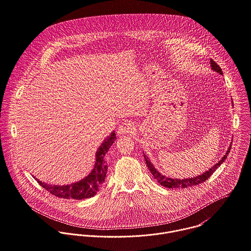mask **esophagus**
Returning a JSON list of instances; mask_svg holds the SVG:
<instances>
[{
  "label": "esophagus",
  "instance_id": "obj_1",
  "mask_svg": "<svg viewBox=\"0 0 251 251\" xmlns=\"http://www.w3.org/2000/svg\"><path fill=\"white\" fill-rule=\"evenodd\" d=\"M134 130H135V126L133 125V123L126 122V123H122L119 126L118 133L119 134H127V133H132Z\"/></svg>",
  "mask_w": 251,
  "mask_h": 251
}]
</instances>
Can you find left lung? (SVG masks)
<instances>
[{
    "mask_svg": "<svg viewBox=\"0 0 251 251\" xmlns=\"http://www.w3.org/2000/svg\"><path fill=\"white\" fill-rule=\"evenodd\" d=\"M210 66H211V69L213 71H215L216 73H219L220 75H223V72H222V69L219 67V65L212 59H210ZM232 143V142H231ZM231 147L232 145L230 144L226 154L222 157V159L217 163L215 164L213 167H210L207 171L198 175V176H194V177H191V178H183V179H178V178H170V177H167L166 175L162 174L160 171H158V169L156 167H154V165L151 163V161L148 159L147 155L143 154L144 155V159H145V163L147 165V167L149 168L150 172L152 173V175L154 176V178L161 184L163 185L164 187L166 188H170V189H173V188H187V187H192V186H195V185H199L202 182H204L205 180H207L211 174L220 167L224 162L225 160L227 159L228 157V154L230 153V150H231Z\"/></svg>",
    "mask_w": 251,
    "mask_h": 251,
    "instance_id": "8db88e82",
    "label": "left lung"
}]
</instances>
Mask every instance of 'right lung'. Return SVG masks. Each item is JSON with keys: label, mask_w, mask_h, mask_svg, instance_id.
<instances>
[{"label": "right lung", "mask_w": 251, "mask_h": 251, "mask_svg": "<svg viewBox=\"0 0 251 251\" xmlns=\"http://www.w3.org/2000/svg\"><path fill=\"white\" fill-rule=\"evenodd\" d=\"M116 133L115 131L111 132L107 138L103 141V143L98 147L95 153V164L93 169L90 173L85 176L84 179L69 184V185H50L45 182H42L38 178L34 176L37 182L47 191H49L51 195L58 197L60 199H73V200H83L88 199L97 194L101 186L103 185L106 174H107V162L105 160V156L109 151L112 144L116 141Z\"/></svg>", "instance_id": "right-lung-1"}]
</instances>
